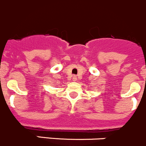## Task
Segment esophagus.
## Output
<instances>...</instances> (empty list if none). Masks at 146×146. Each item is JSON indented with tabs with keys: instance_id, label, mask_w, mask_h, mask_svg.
Returning <instances> with one entry per match:
<instances>
[{
	"instance_id": "34e87169",
	"label": "esophagus",
	"mask_w": 146,
	"mask_h": 146,
	"mask_svg": "<svg viewBox=\"0 0 146 146\" xmlns=\"http://www.w3.org/2000/svg\"><path fill=\"white\" fill-rule=\"evenodd\" d=\"M73 80H74V81L76 80V76H73Z\"/></svg>"
}]
</instances>
